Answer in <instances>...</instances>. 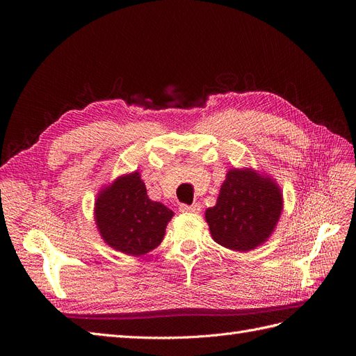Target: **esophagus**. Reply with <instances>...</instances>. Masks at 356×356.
I'll list each match as a JSON object with an SVG mask.
<instances>
[{
  "instance_id": "1",
  "label": "esophagus",
  "mask_w": 356,
  "mask_h": 356,
  "mask_svg": "<svg viewBox=\"0 0 356 356\" xmlns=\"http://www.w3.org/2000/svg\"><path fill=\"white\" fill-rule=\"evenodd\" d=\"M200 204L199 203H193V204H179V212H193L197 213L200 212Z\"/></svg>"
}]
</instances>
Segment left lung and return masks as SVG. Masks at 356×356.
<instances>
[{
  "instance_id": "8db88e82",
  "label": "left lung",
  "mask_w": 356,
  "mask_h": 356,
  "mask_svg": "<svg viewBox=\"0 0 356 356\" xmlns=\"http://www.w3.org/2000/svg\"><path fill=\"white\" fill-rule=\"evenodd\" d=\"M284 209L276 182L254 169H230L215 207L204 218L213 241L232 251L246 252L270 238Z\"/></svg>"
}]
</instances>
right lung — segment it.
<instances>
[{
    "label": "right lung",
    "instance_id": "add662e5",
    "mask_svg": "<svg viewBox=\"0 0 356 356\" xmlns=\"http://www.w3.org/2000/svg\"><path fill=\"white\" fill-rule=\"evenodd\" d=\"M172 217L163 203L148 199L138 170L104 187L95 202V221L105 243L134 257L160 245Z\"/></svg>",
    "mask_w": 356,
    "mask_h": 356
}]
</instances>
